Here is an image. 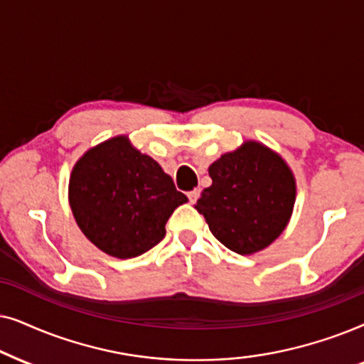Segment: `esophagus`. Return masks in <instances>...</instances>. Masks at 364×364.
<instances>
[{"label":"esophagus","instance_id":"1","mask_svg":"<svg viewBox=\"0 0 364 364\" xmlns=\"http://www.w3.org/2000/svg\"><path fill=\"white\" fill-rule=\"evenodd\" d=\"M198 196H200V190H193V191L188 193V200H190L191 205H193V203H196Z\"/></svg>","mask_w":364,"mask_h":364}]
</instances>
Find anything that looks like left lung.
Instances as JSON below:
<instances>
[{
    "mask_svg": "<svg viewBox=\"0 0 364 364\" xmlns=\"http://www.w3.org/2000/svg\"><path fill=\"white\" fill-rule=\"evenodd\" d=\"M213 179L195 208L228 250L253 255L268 248L288 226L296 179L288 163L263 143L248 139L210 164Z\"/></svg>",
    "mask_w": 364,
    "mask_h": 364,
    "instance_id": "8db88e82",
    "label": "left lung"
}]
</instances>
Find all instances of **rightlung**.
I'll return each instance as SVG.
<instances>
[{"instance_id": "add662e5", "label": "right lung", "mask_w": 364, "mask_h": 364, "mask_svg": "<svg viewBox=\"0 0 364 364\" xmlns=\"http://www.w3.org/2000/svg\"><path fill=\"white\" fill-rule=\"evenodd\" d=\"M68 200L86 238L103 253L126 259L158 245L169 216L188 198L151 156L119 134L77 159Z\"/></svg>"}]
</instances>
